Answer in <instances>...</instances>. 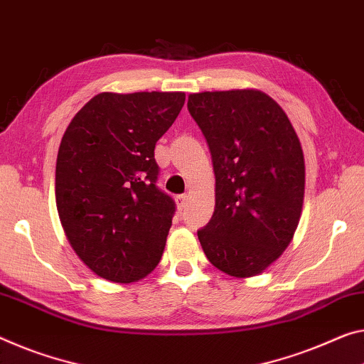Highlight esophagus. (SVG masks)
I'll return each mask as SVG.
<instances>
[{
    "label": "esophagus",
    "mask_w": 364,
    "mask_h": 364,
    "mask_svg": "<svg viewBox=\"0 0 364 364\" xmlns=\"http://www.w3.org/2000/svg\"><path fill=\"white\" fill-rule=\"evenodd\" d=\"M187 201H188V195H187V193L177 195V197H176L177 208H178V210H183V208H186V206H187Z\"/></svg>",
    "instance_id": "esophagus-1"
}]
</instances>
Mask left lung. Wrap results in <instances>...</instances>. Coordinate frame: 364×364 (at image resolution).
<instances>
[{"label":"left lung","mask_w":364,"mask_h":364,"mask_svg":"<svg viewBox=\"0 0 364 364\" xmlns=\"http://www.w3.org/2000/svg\"><path fill=\"white\" fill-rule=\"evenodd\" d=\"M188 112L208 143L215 213L197 232L211 264L259 275L288 247L304 200V156L283 109L255 89L198 92Z\"/></svg>","instance_id":"8db88e82"}]
</instances>
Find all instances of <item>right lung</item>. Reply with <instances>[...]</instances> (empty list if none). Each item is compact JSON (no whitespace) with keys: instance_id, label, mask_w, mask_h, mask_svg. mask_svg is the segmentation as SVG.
Segmentation results:
<instances>
[{"instance_id":"1","label":"right lung","mask_w":364,"mask_h":364,"mask_svg":"<svg viewBox=\"0 0 364 364\" xmlns=\"http://www.w3.org/2000/svg\"><path fill=\"white\" fill-rule=\"evenodd\" d=\"M183 92H100L61 138L55 197L77 257L109 282L132 283L159 264L176 203L156 186V141Z\"/></svg>"}]
</instances>
